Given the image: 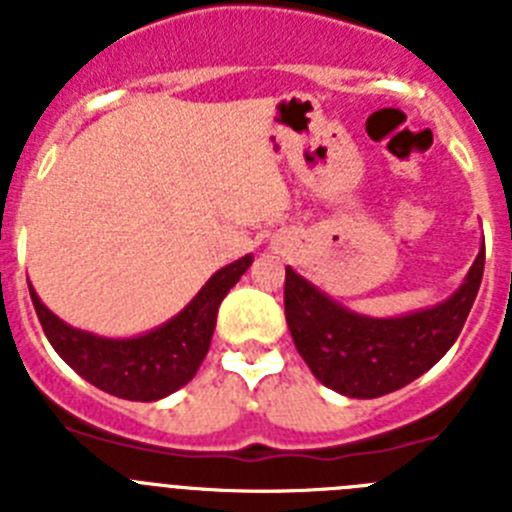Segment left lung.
<instances>
[{
  "mask_svg": "<svg viewBox=\"0 0 512 512\" xmlns=\"http://www.w3.org/2000/svg\"><path fill=\"white\" fill-rule=\"evenodd\" d=\"M482 271L485 246L446 302L402 318H366L325 297L287 266L284 315L297 351L325 387L372 400L418 379L454 346L482 284Z\"/></svg>",
  "mask_w": 512,
  "mask_h": 512,
  "instance_id": "1",
  "label": "left lung"
}]
</instances>
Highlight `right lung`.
<instances>
[{
	"label": "right lung",
	"instance_id": "obj_1",
	"mask_svg": "<svg viewBox=\"0 0 512 512\" xmlns=\"http://www.w3.org/2000/svg\"><path fill=\"white\" fill-rule=\"evenodd\" d=\"M251 256L215 271L210 282L169 323L135 338H102L56 318L30 287L45 336L66 364L89 384L122 400L153 402L197 374L215 330L217 307L251 266Z\"/></svg>",
	"mask_w": 512,
	"mask_h": 512
}]
</instances>
